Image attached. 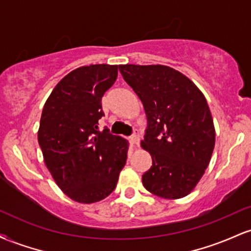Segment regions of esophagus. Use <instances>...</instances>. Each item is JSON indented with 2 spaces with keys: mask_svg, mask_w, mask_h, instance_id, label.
Here are the masks:
<instances>
[{
  "mask_svg": "<svg viewBox=\"0 0 251 251\" xmlns=\"http://www.w3.org/2000/svg\"><path fill=\"white\" fill-rule=\"evenodd\" d=\"M139 142H140V134H139V132L134 131V133L132 134V137H131V143L133 144L134 146H138V145H139Z\"/></svg>",
  "mask_w": 251,
  "mask_h": 251,
  "instance_id": "1",
  "label": "esophagus"
}]
</instances>
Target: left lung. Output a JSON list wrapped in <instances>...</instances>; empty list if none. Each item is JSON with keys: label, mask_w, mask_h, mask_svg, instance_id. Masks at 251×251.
<instances>
[{"label": "left lung", "mask_w": 251, "mask_h": 251, "mask_svg": "<svg viewBox=\"0 0 251 251\" xmlns=\"http://www.w3.org/2000/svg\"><path fill=\"white\" fill-rule=\"evenodd\" d=\"M142 100L148 129L142 148L152 166L143 175L148 191L165 200L188 196L203 177L215 148L211 112L201 89L164 65H119Z\"/></svg>", "instance_id": "left-lung-1"}]
</instances>
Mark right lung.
I'll return each mask as SVG.
<instances>
[{
    "mask_svg": "<svg viewBox=\"0 0 251 251\" xmlns=\"http://www.w3.org/2000/svg\"><path fill=\"white\" fill-rule=\"evenodd\" d=\"M118 76L117 65L82 66L63 76L43 106L37 140L56 185L71 200L92 204L116 189L128 143L99 131L101 98Z\"/></svg>",
    "mask_w": 251,
    "mask_h": 251,
    "instance_id": "1",
    "label": "right lung"
}]
</instances>
